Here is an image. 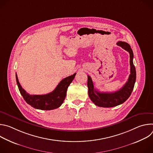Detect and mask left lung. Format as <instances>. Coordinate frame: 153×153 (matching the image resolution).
Instances as JSON below:
<instances>
[{
	"label": "left lung",
	"instance_id": "obj_1",
	"mask_svg": "<svg viewBox=\"0 0 153 153\" xmlns=\"http://www.w3.org/2000/svg\"><path fill=\"white\" fill-rule=\"evenodd\" d=\"M118 46L121 47L129 53L130 74L126 83L119 90L113 93H103L96 90L94 87V83L90 76H88V95L91 101L97 106L104 108L114 107L125 102L131 94L136 79V71L133 64V52L130 45L125 42L119 41L117 43Z\"/></svg>",
	"mask_w": 153,
	"mask_h": 153
}]
</instances>
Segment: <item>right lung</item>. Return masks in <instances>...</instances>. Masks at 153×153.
<instances>
[{"label": "right lung", "instance_id": "1", "mask_svg": "<svg viewBox=\"0 0 153 153\" xmlns=\"http://www.w3.org/2000/svg\"><path fill=\"white\" fill-rule=\"evenodd\" d=\"M76 73L62 79L51 93L43 95H31L20 85L17 74L16 82L19 91L26 102L34 108L41 110H51L61 106L67 95L68 87L73 80Z\"/></svg>", "mask_w": 153, "mask_h": 153}]
</instances>
